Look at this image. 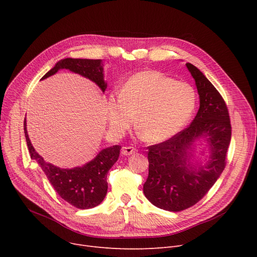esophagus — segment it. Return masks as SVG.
Segmentation results:
<instances>
[{
  "instance_id": "esophagus-1",
  "label": "esophagus",
  "mask_w": 257,
  "mask_h": 257,
  "mask_svg": "<svg viewBox=\"0 0 257 257\" xmlns=\"http://www.w3.org/2000/svg\"><path fill=\"white\" fill-rule=\"evenodd\" d=\"M138 152V150L134 147H130V146H125L121 148V153L124 155H131V154H136Z\"/></svg>"
}]
</instances>
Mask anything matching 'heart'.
I'll return each instance as SVG.
<instances>
[{
	"mask_svg": "<svg viewBox=\"0 0 257 257\" xmlns=\"http://www.w3.org/2000/svg\"><path fill=\"white\" fill-rule=\"evenodd\" d=\"M196 92L185 82L157 72L146 71L130 77L107 99L110 129L120 134L136 119L141 137L149 143L165 141L179 132L191 118Z\"/></svg>",
	"mask_w": 257,
	"mask_h": 257,
	"instance_id": "b5f03b06",
	"label": "heart"
}]
</instances>
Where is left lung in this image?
Wrapping results in <instances>:
<instances>
[{"instance_id": "1", "label": "left lung", "mask_w": 257, "mask_h": 257, "mask_svg": "<svg viewBox=\"0 0 257 257\" xmlns=\"http://www.w3.org/2000/svg\"><path fill=\"white\" fill-rule=\"evenodd\" d=\"M186 67L195 79L200 107L192 124L170 140L148 147L149 175L144 194L151 203L169 211L194 206L220 177L226 166L231 124L226 103L210 81L192 63ZM204 137L211 156L205 166H193L189 151Z\"/></svg>"}]
</instances>
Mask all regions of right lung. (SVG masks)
Instances as JSON below:
<instances>
[{"label": "right lung", "mask_w": 257, "mask_h": 257, "mask_svg": "<svg viewBox=\"0 0 257 257\" xmlns=\"http://www.w3.org/2000/svg\"><path fill=\"white\" fill-rule=\"evenodd\" d=\"M70 70L83 76L96 83L104 92L107 84L104 81L103 64L101 59H74L59 60L43 78L46 79L59 70ZM24 120V131L27 146L32 159L36 160L42 168L54 190L67 203L79 209H88L99 205L107 194V173L115 164L119 156L120 146H112L103 149L91 161L83 167L73 169H60L48 164L33 148L28 137Z\"/></svg>", "instance_id": "add662e5"}]
</instances>
